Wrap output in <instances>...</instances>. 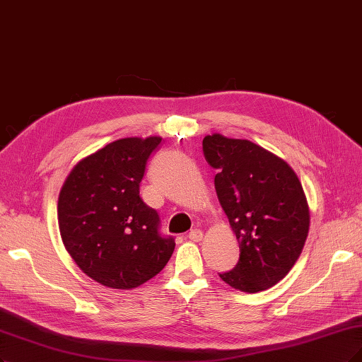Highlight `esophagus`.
Returning a JSON list of instances; mask_svg holds the SVG:
<instances>
[{
	"mask_svg": "<svg viewBox=\"0 0 362 362\" xmlns=\"http://www.w3.org/2000/svg\"><path fill=\"white\" fill-rule=\"evenodd\" d=\"M188 237H189L191 242H202V238H203V231H202V230H197V228H194V230H191V231H189Z\"/></svg>",
	"mask_w": 362,
	"mask_h": 362,
	"instance_id": "1",
	"label": "esophagus"
}]
</instances>
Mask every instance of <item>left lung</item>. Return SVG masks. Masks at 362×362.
Instances as JSON below:
<instances>
[{
	"instance_id": "obj_1",
	"label": "left lung",
	"mask_w": 362,
	"mask_h": 362,
	"mask_svg": "<svg viewBox=\"0 0 362 362\" xmlns=\"http://www.w3.org/2000/svg\"><path fill=\"white\" fill-rule=\"evenodd\" d=\"M204 158L218 170L215 188L240 243V259L219 273L247 293L280 282L297 262L309 234V206L297 174L261 146L213 134Z\"/></svg>"
}]
</instances>
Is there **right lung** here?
I'll list each match as a JSON object with an SVG mask.
<instances>
[{
	"label": "right lung",
	"mask_w": 362,
	"mask_h": 362,
	"mask_svg": "<svg viewBox=\"0 0 362 362\" xmlns=\"http://www.w3.org/2000/svg\"><path fill=\"white\" fill-rule=\"evenodd\" d=\"M163 139H120L82 159L58 202L59 231L78 269L95 282L131 289L167 265L176 243L140 197L147 160Z\"/></svg>",
	"instance_id": "right-lung-1"
}]
</instances>
